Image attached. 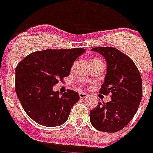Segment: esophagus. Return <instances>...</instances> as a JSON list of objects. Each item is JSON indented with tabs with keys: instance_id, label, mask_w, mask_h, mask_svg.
Listing matches in <instances>:
<instances>
[{
	"instance_id": "34e87169",
	"label": "esophagus",
	"mask_w": 153,
	"mask_h": 153,
	"mask_svg": "<svg viewBox=\"0 0 153 153\" xmlns=\"http://www.w3.org/2000/svg\"><path fill=\"white\" fill-rule=\"evenodd\" d=\"M79 96L80 99H84V98L87 97V94L86 92H79Z\"/></svg>"
}]
</instances>
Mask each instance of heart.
Segmentation results:
<instances>
[{"label": "heart", "instance_id": "obj_1", "mask_svg": "<svg viewBox=\"0 0 153 153\" xmlns=\"http://www.w3.org/2000/svg\"><path fill=\"white\" fill-rule=\"evenodd\" d=\"M93 60H98V59H93Z\"/></svg>", "mask_w": 153, "mask_h": 153}]
</instances>
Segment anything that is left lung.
<instances>
[{"label": "left lung", "instance_id": "obj_1", "mask_svg": "<svg viewBox=\"0 0 153 153\" xmlns=\"http://www.w3.org/2000/svg\"><path fill=\"white\" fill-rule=\"evenodd\" d=\"M107 61V73L99 92L111 94V100L99 102L90 111V122L98 131L114 133L125 127L137 113L143 97L142 79L138 68L127 55L112 47L91 49Z\"/></svg>", "mask_w": 153, "mask_h": 153}]
</instances>
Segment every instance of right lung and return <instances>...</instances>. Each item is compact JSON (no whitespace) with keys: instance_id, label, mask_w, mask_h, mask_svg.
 <instances>
[{"instance_id":"1","label":"right lung","mask_w":153,"mask_h":153,"mask_svg":"<svg viewBox=\"0 0 153 153\" xmlns=\"http://www.w3.org/2000/svg\"><path fill=\"white\" fill-rule=\"evenodd\" d=\"M84 52L82 48L47 49L31 53L17 64L15 90L26 113L36 123L57 127L67 121L79 94L67 89L60 96L53 86L69 76L75 60Z\"/></svg>"}]
</instances>
